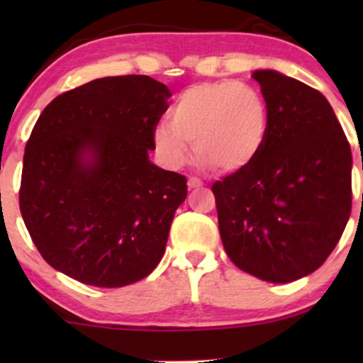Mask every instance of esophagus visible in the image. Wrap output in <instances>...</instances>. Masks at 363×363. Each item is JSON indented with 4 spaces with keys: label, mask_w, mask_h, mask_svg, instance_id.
Returning <instances> with one entry per match:
<instances>
[{
    "label": "esophagus",
    "mask_w": 363,
    "mask_h": 363,
    "mask_svg": "<svg viewBox=\"0 0 363 363\" xmlns=\"http://www.w3.org/2000/svg\"><path fill=\"white\" fill-rule=\"evenodd\" d=\"M187 186H189V189H194V187H201L203 186V181L198 177H189V181H187Z\"/></svg>",
    "instance_id": "1"
}]
</instances>
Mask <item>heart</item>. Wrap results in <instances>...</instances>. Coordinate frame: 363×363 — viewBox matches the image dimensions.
I'll return each instance as SVG.
<instances>
[{
  "instance_id": "1",
  "label": "heart",
  "mask_w": 363,
  "mask_h": 363,
  "mask_svg": "<svg viewBox=\"0 0 363 363\" xmlns=\"http://www.w3.org/2000/svg\"><path fill=\"white\" fill-rule=\"evenodd\" d=\"M269 135V107L252 86L235 80L193 85L179 95L170 124L153 129V145L165 165L179 169L194 147L199 164L222 174L251 167Z\"/></svg>"
}]
</instances>
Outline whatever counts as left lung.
I'll use <instances>...</instances> for the list:
<instances>
[{
  "label": "left lung",
  "instance_id": "8db88e82",
  "mask_svg": "<svg viewBox=\"0 0 363 363\" xmlns=\"http://www.w3.org/2000/svg\"><path fill=\"white\" fill-rule=\"evenodd\" d=\"M252 78L269 135L251 167L211 186L225 252L272 283L307 277L328 259L352 213V150L320 91L285 74Z\"/></svg>",
  "mask_w": 363,
  "mask_h": 363
}]
</instances>
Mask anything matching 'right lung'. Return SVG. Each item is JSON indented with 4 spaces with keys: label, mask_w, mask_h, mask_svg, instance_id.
I'll list each match as a JSON object with an SVG mask.
<instances>
[{
    "label": "right lung",
    "mask_w": 363,
    "mask_h": 363,
    "mask_svg": "<svg viewBox=\"0 0 363 363\" xmlns=\"http://www.w3.org/2000/svg\"><path fill=\"white\" fill-rule=\"evenodd\" d=\"M170 91L147 74L107 77L57 95L23 155L20 211L45 262L118 289L160 262L187 179L148 158Z\"/></svg>",
    "instance_id": "1"
}]
</instances>
